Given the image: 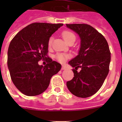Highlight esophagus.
Returning <instances> with one entry per match:
<instances>
[{
	"label": "esophagus",
	"mask_w": 122,
	"mask_h": 122,
	"mask_svg": "<svg viewBox=\"0 0 122 122\" xmlns=\"http://www.w3.org/2000/svg\"><path fill=\"white\" fill-rule=\"evenodd\" d=\"M66 66H65V65H62V68H61V69H62V70H65V69H66Z\"/></svg>",
	"instance_id": "esophagus-1"
}]
</instances>
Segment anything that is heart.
<instances>
[{"mask_svg":"<svg viewBox=\"0 0 122 122\" xmlns=\"http://www.w3.org/2000/svg\"><path fill=\"white\" fill-rule=\"evenodd\" d=\"M62 36L64 40L69 43L71 41H75L76 39V36L74 35V33L71 31L68 30H65L62 32ZM52 38H50L48 41V45L49 46H51L52 45ZM70 56L68 54L64 53H58L56 54V59L59 61L60 63H64L65 62H66V60H67L68 58H70Z\"/></svg>","mask_w":122,"mask_h":122,"instance_id":"heart-1","label":"heart"}]
</instances>
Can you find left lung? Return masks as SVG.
<instances>
[{
  "mask_svg": "<svg viewBox=\"0 0 122 122\" xmlns=\"http://www.w3.org/2000/svg\"><path fill=\"white\" fill-rule=\"evenodd\" d=\"M77 33L81 39L78 55L68 63L74 77L66 82L71 93L77 97L87 98L96 93L103 85L109 71L111 52L102 34L86 24H66ZM78 67L81 70L77 71Z\"/></svg>",
  "mask_w": 122,
  "mask_h": 122,
  "instance_id": "8db88e82",
  "label": "left lung"
}]
</instances>
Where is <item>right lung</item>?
Listing matches in <instances>:
<instances>
[{
	"label": "right lung",
	"instance_id": "right-lung-1",
	"mask_svg": "<svg viewBox=\"0 0 122 122\" xmlns=\"http://www.w3.org/2000/svg\"><path fill=\"white\" fill-rule=\"evenodd\" d=\"M63 24L35 22L19 31L11 41L7 64L14 85L27 96L41 94L48 87L52 76L61 65L48 57L49 38ZM48 64L40 66V60Z\"/></svg>",
	"mask_w": 122,
	"mask_h": 122
}]
</instances>
